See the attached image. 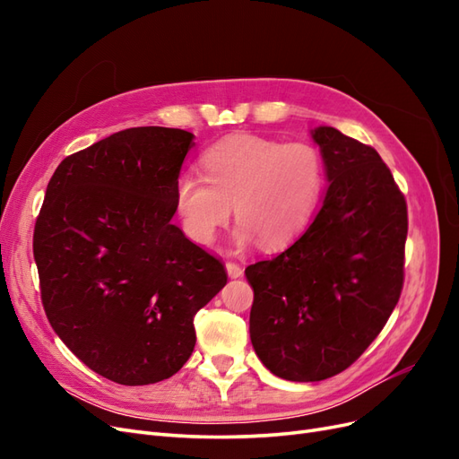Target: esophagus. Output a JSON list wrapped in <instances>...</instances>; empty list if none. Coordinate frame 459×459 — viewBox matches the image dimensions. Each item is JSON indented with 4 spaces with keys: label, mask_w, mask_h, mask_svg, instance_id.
Segmentation results:
<instances>
[{
    "label": "esophagus",
    "mask_w": 459,
    "mask_h": 459,
    "mask_svg": "<svg viewBox=\"0 0 459 459\" xmlns=\"http://www.w3.org/2000/svg\"><path fill=\"white\" fill-rule=\"evenodd\" d=\"M226 272H228L230 277H233V280H235V277L243 275V268L239 266L238 262H226Z\"/></svg>",
    "instance_id": "esophagus-1"
}]
</instances>
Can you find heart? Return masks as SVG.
<instances>
[{
  "label": "heart",
  "instance_id": "obj_1",
  "mask_svg": "<svg viewBox=\"0 0 459 459\" xmlns=\"http://www.w3.org/2000/svg\"><path fill=\"white\" fill-rule=\"evenodd\" d=\"M201 164L204 176L186 170L174 182V211L197 245L214 241L233 204L235 245L287 247L307 231L324 197V157L307 142L233 135L208 147Z\"/></svg>",
  "mask_w": 459,
  "mask_h": 459
}]
</instances>
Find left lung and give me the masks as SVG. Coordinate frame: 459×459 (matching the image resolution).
Segmentation results:
<instances>
[{"label":"left lung","instance_id":"left-lung-1","mask_svg":"<svg viewBox=\"0 0 459 459\" xmlns=\"http://www.w3.org/2000/svg\"><path fill=\"white\" fill-rule=\"evenodd\" d=\"M329 187L312 224L281 255L245 270L260 362L287 381H322L362 356L404 283L408 208L379 152L314 128Z\"/></svg>","mask_w":459,"mask_h":459}]
</instances>
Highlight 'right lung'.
<instances>
[{"instance_id":"obj_1","label":"right lung","mask_w":459,"mask_h":459,"mask_svg":"<svg viewBox=\"0 0 459 459\" xmlns=\"http://www.w3.org/2000/svg\"><path fill=\"white\" fill-rule=\"evenodd\" d=\"M191 132L142 126L66 157L34 228L41 304L90 369L149 385L182 369L193 317L226 285L224 264L172 224Z\"/></svg>"}]
</instances>
